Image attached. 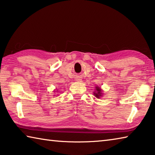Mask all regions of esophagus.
<instances>
[{"label": "esophagus", "instance_id": "obj_1", "mask_svg": "<svg viewBox=\"0 0 155 155\" xmlns=\"http://www.w3.org/2000/svg\"><path fill=\"white\" fill-rule=\"evenodd\" d=\"M81 81V80H78V81Z\"/></svg>", "mask_w": 155, "mask_h": 155}]
</instances>
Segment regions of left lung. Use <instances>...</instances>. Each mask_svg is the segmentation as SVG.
Returning <instances> with one entry per match:
<instances>
[{"mask_svg": "<svg viewBox=\"0 0 155 155\" xmlns=\"http://www.w3.org/2000/svg\"><path fill=\"white\" fill-rule=\"evenodd\" d=\"M95 90L96 91H94V95L95 96L96 98H100L102 96V95H103V92H102L101 88L98 87V86H96Z\"/></svg>", "mask_w": 155, "mask_h": 155, "instance_id": "left-lung-1", "label": "left lung"}]
</instances>
